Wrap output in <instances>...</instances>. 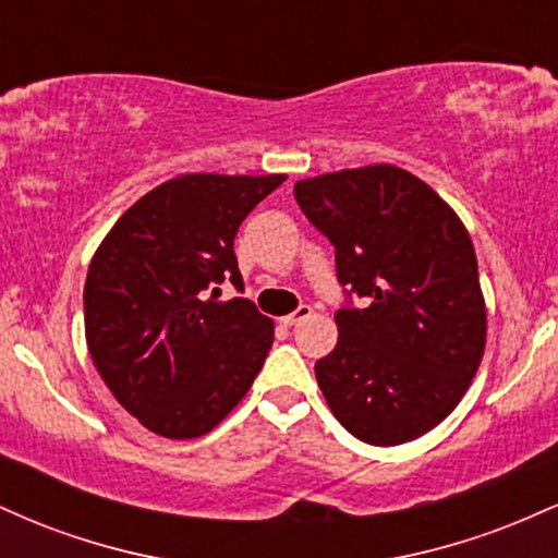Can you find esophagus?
Masks as SVG:
<instances>
[{
  "mask_svg": "<svg viewBox=\"0 0 558 558\" xmlns=\"http://www.w3.org/2000/svg\"><path fill=\"white\" fill-rule=\"evenodd\" d=\"M312 315H315V310H312V306H299L296 312H291V315H286L283 317V325H288V328H291V325H299V323H304V319H310Z\"/></svg>",
  "mask_w": 558,
  "mask_h": 558,
  "instance_id": "esophagus-1",
  "label": "esophagus"
}]
</instances>
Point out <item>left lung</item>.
Listing matches in <instances>:
<instances>
[{
    "instance_id": "1",
    "label": "left lung",
    "mask_w": 558,
    "mask_h": 558,
    "mask_svg": "<svg viewBox=\"0 0 558 558\" xmlns=\"http://www.w3.org/2000/svg\"><path fill=\"white\" fill-rule=\"evenodd\" d=\"M293 194L336 246L338 280L367 299L338 312L336 349L315 364L330 412L373 446L430 433L462 401L488 336L464 222L388 162L306 178Z\"/></svg>"
}]
</instances>
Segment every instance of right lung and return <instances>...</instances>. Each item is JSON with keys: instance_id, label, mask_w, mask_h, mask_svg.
Listing matches in <instances>:
<instances>
[{"instance_id": "right-lung-1", "label": "right lung", "mask_w": 558, "mask_h": 558, "mask_svg": "<svg viewBox=\"0 0 558 558\" xmlns=\"http://www.w3.org/2000/svg\"><path fill=\"white\" fill-rule=\"evenodd\" d=\"M283 181L183 172L128 207L94 252L83 288L88 354L146 430L207 435L252 388L275 325L248 299L217 301V286H243L233 239Z\"/></svg>"}]
</instances>
